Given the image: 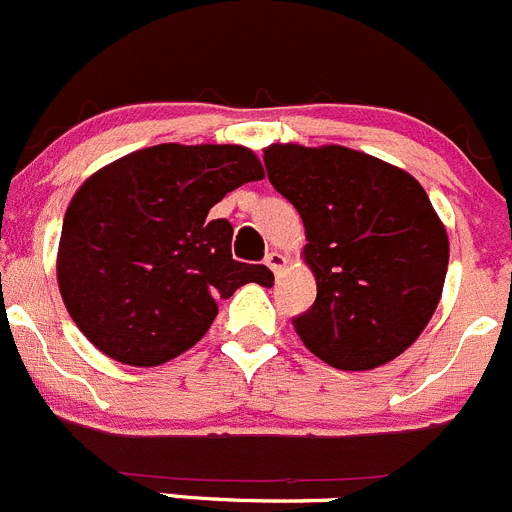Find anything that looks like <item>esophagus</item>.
<instances>
[{
  "mask_svg": "<svg viewBox=\"0 0 512 512\" xmlns=\"http://www.w3.org/2000/svg\"><path fill=\"white\" fill-rule=\"evenodd\" d=\"M266 266L274 271V276H281V271L286 269V256H284V253H279V251L266 253Z\"/></svg>",
  "mask_w": 512,
  "mask_h": 512,
  "instance_id": "1",
  "label": "esophagus"
}]
</instances>
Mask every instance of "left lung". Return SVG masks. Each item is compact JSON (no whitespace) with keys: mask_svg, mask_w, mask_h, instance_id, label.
<instances>
[{"mask_svg":"<svg viewBox=\"0 0 512 512\" xmlns=\"http://www.w3.org/2000/svg\"><path fill=\"white\" fill-rule=\"evenodd\" d=\"M271 186L304 221L316 301L294 319L304 347L344 372L382 367L417 342L445 286L450 241L407 170L344 148L271 143Z\"/></svg>","mask_w":512,"mask_h":512,"instance_id":"1","label":"left lung"}]
</instances>
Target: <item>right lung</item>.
I'll return each mask as SVG.
<instances>
[{
	"instance_id": "1",
	"label": "right lung",
	"mask_w": 512,
	"mask_h": 512,
	"mask_svg": "<svg viewBox=\"0 0 512 512\" xmlns=\"http://www.w3.org/2000/svg\"><path fill=\"white\" fill-rule=\"evenodd\" d=\"M264 178L243 145L160 143L95 170L62 221L57 286L72 321L110 359L158 367L203 339L243 284H274L266 266L231 259L233 226L213 206Z\"/></svg>"
}]
</instances>
